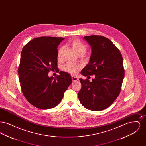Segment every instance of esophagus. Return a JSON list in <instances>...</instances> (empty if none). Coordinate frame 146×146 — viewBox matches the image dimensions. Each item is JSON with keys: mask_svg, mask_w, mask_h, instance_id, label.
<instances>
[{"mask_svg": "<svg viewBox=\"0 0 146 146\" xmlns=\"http://www.w3.org/2000/svg\"><path fill=\"white\" fill-rule=\"evenodd\" d=\"M72 80L73 82H76V81H77L78 80V79L76 77L72 76Z\"/></svg>", "mask_w": 146, "mask_h": 146, "instance_id": "obj_1", "label": "esophagus"}]
</instances>
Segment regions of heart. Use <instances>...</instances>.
Segmentation results:
<instances>
[{
  "instance_id": "heart-1",
  "label": "heart",
  "mask_w": 146,
  "mask_h": 146,
  "mask_svg": "<svg viewBox=\"0 0 146 146\" xmlns=\"http://www.w3.org/2000/svg\"><path fill=\"white\" fill-rule=\"evenodd\" d=\"M69 44L72 46V48L76 51V52L79 55H83L84 54H85L86 51V46L83 42H81L80 40L78 39H73L70 41ZM63 52L64 48L61 47L58 50L57 53V58L59 60L62 59ZM80 68V65L72 62L67 63L63 67V70L65 72H68L72 75L76 74L78 72Z\"/></svg>"
}]
</instances>
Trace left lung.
Returning <instances> with one entry per match:
<instances>
[{
    "mask_svg": "<svg viewBox=\"0 0 146 146\" xmlns=\"http://www.w3.org/2000/svg\"><path fill=\"white\" fill-rule=\"evenodd\" d=\"M83 39L90 45L92 54L81 73L95 78L91 82L79 79L82 88L78 97L86 109L100 111L109 107L120 92L124 77L123 57L116 46L104 36L94 35Z\"/></svg>",
    "mask_w": 146,
    "mask_h": 146,
    "instance_id": "1",
    "label": "left lung"
}]
</instances>
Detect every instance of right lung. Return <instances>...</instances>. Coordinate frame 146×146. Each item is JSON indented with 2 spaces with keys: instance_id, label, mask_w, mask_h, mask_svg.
I'll return each mask as SVG.
<instances>
[{
  "instance_id": "1",
  "label": "right lung",
  "mask_w": 146,
  "mask_h": 146,
  "mask_svg": "<svg viewBox=\"0 0 146 146\" xmlns=\"http://www.w3.org/2000/svg\"><path fill=\"white\" fill-rule=\"evenodd\" d=\"M64 39L62 37L36 38L22 50L18 67L21 90L28 102L38 108L56 107L72 83L70 74L63 71L55 78L48 75L51 70H58L57 46Z\"/></svg>"
}]
</instances>
